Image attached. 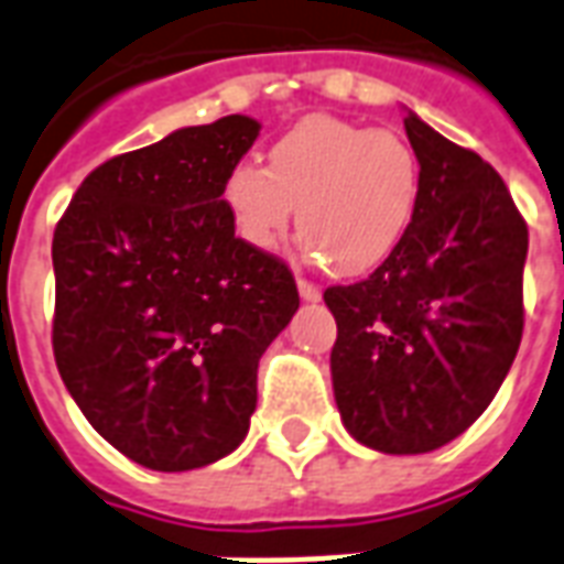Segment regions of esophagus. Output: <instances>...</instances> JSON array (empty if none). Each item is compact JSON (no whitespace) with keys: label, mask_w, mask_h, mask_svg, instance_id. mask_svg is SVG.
Here are the masks:
<instances>
[{"label":"esophagus","mask_w":564,"mask_h":564,"mask_svg":"<svg viewBox=\"0 0 564 564\" xmlns=\"http://www.w3.org/2000/svg\"><path fill=\"white\" fill-rule=\"evenodd\" d=\"M297 288H300V297L308 300V303L321 300V288L312 285V282H306V279H297Z\"/></svg>","instance_id":"obj_1"}]
</instances>
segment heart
Returning a JSON list of instances; mask_svg holds the SVG:
<instances>
[{"instance_id": "obj_1", "label": "heart", "mask_w": 564, "mask_h": 564, "mask_svg": "<svg viewBox=\"0 0 564 564\" xmlns=\"http://www.w3.org/2000/svg\"><path fill=\"white\" fill-rule=\"evenodd\" d=\"M219 196L235 235L273 252L294 219L312 261L341 276L378 270L408 235L419 202L413 148L392 130L308 116L273 142L267 169H228Z\"/></svg>"}]
</instances>
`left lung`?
Returning <instances> with one entry per match:
<instances>
[{"label": "left lung", "instance_id": "1", "mask_svg": "<svg viewBox=\"0 0 564 564\" xmlns=\"http://www.w3.org/2000/svg\"><path fill=\"white\" fill-rule=\"evenodd\" d=\"M404 130L419 160L408 235L371 276L324 291L341 422L387 455L434 452L488 410L523 336L529 249L497 169L416 112Z\"/></svg>", "mask_w": 564, "mask_h": 564}]
</instances>
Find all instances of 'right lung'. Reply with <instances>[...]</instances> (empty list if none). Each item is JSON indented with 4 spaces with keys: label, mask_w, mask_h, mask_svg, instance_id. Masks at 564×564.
Returning <instances> with one entry per match:
<instances>
[{
    "label": "right lung",
    "mask_w": 564,
    "mask_h": 564,
    "mask_svg": "<svg viewBox=\"0 0 564 564\" xmlns=\"http://www.w3.org/2000/svg\"><path fill=\"white\" fill-rule=\"evenodd\" d=\"M256 118L181 127L79 184L53 235V354L97 434L148 469L235 452L258 359L300 306L282 258L235 237L223 177Z\"/></svg>",
    "instance_id": "obj_1"
}]
</instances>
